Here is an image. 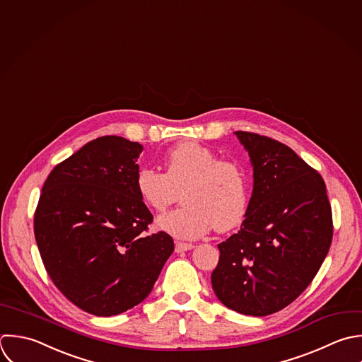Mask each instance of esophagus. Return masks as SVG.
Wrapping results in <instances>:
<instances>
[{"label": "esophagus", "instance_id": "34e87169", "mask_svg": "<svg viewBox=\"0 0 362 362\" xmlns=\"http://www.w3.org/2000/svg\"><path fill=\"white\" fill-rule=\"evenodd\" d=\"M194 245L193 244H189V243H176L175 245V251L179 254V252H186V251H190L193 250Z\"/></svg>", "mask_w": 362, "mask_h": 362}]
</instances>
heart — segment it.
Masks as SVG:
<instances>
[{
  "instance_id": "b5f03b06",
  "label": "heart",
  "mask_w": 362,
  "mask_h": 362,
  "mask_svg": "<svg viewBox=\"0 0 362 362\" xmlns=\"http://www.w3.org/2000/svg\"><path fill=\"white\" fill-rule=\"evenodd\" d=\"M165 173L142 166L135 175L141 202L153 211H165L182 189V206L156 220L160 231L180 240H197L211 228L220 233L238 227L247 214L248 187L241 166L218 159L210 148L182 142L162 158Z\"/></svg>"
}]
</instances>
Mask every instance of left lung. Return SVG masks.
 Listing matches in <instances>:
<instances>
[{
    "instance_id": "1",
    "label": "left lung",
    "mask_w": 362,
    "mask_h": 362,
    "mask_svg": "<svg viewBox=\"0 0 362 362\" xmlns=\"http://www.w3.org/2000/svg\"><path fill=\"white\" fill-rule=\"evenodd\" d=\"M234 134L250 155L254 187L241 230L218 244L211 285L228 309L261 317L291 305L319 272L333 238L332 207L323 177L295 151Z\"/></svg>"
}]
</instances>
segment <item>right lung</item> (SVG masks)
I'll return each instance as SVG.
<instances>
[{
  "label": "right lung",
  "mask_w": 362,
  "mask_h": 362,
  "mask_svg": "<svg viewBox=\"0 0 362 362\" xmlns=\"http://www.w3.org/2000/svg\"><path fill=\"white\" fill-rule=\"evenodd\" d=\"M142 149L117 135L86 144L49 173L35 211L50 279L94 316L139 305L175 250L169 234H145L153 217L134 186Z\"/></svg>",
  "instance_id": "obj_1"
}]
</instances>
